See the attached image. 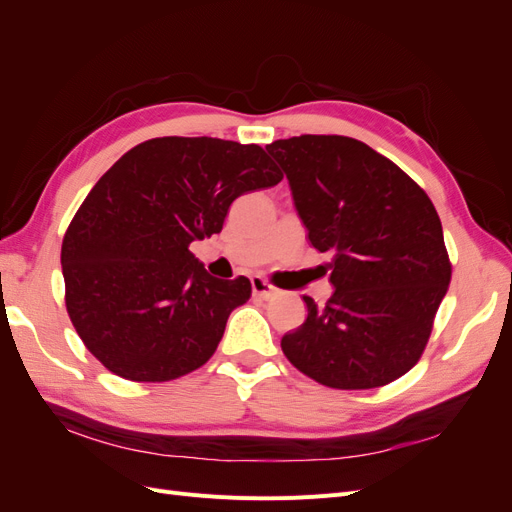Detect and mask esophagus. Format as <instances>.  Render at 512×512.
<instances>
[{"instance_id": "esophagus-1", "label": "esophagus", "mask_w": 512, "mask_h": 512, "mask_svg": "<svg viewBox=\"0 0 512 512\" xmlns=\"http://www.w3.org/2000/svg\"><path fill=\"white\" fill-rule=\"evenodd\" d=\"M252 294L256 299H262V301H269L273 297H277V288L271 286L267 280H262V277H252Z\"/></svg>"}]
</instances>
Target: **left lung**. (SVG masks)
<instances>
[{
  "mask_svg": "<svg viewBox=\"0 0 512 512\" xmlns=\"http://www.w3.org/2000/svg\"><path fill=\"white\" fill-rule=\"evenodd\" d=\"M290 183L309 243L327 252V305L282 337L286 359L342 391L410 371L451 284L442 224L425 190L356 138L303 134L267 145Z\"/></svg>",
  "mask_w": 512,
  "mask_h": 512,
  "instance_id": "8db88e82",
  "label": "left lung"
}]
</instances>
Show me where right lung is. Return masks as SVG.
I'll use <instances>...</instances> for the list:
<instances>
[{
	"instance_id": "obj_1",
	"label": "right lung",
	"mask_w": 512,
	"mask_h": 512,
	"mask_svg": "<svg viewBox=\"0 0 512 512\" xmlns=\"http://www.w3.org/2000/svg\"><path fill=\"white\" fill-rule=\"evenodd\" d=\"M282 173L265 149L162 136L106 170L61 243L66 309L87 350L119 378L168 382L205 365L247 277H211L190 243L220 232L232 200Z\"/></svg>"
}]
</instances>
